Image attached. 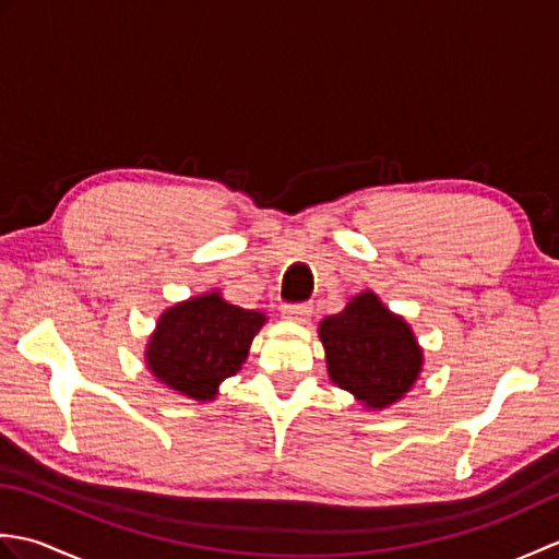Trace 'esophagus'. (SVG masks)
<instances>
[{
  "label": "esophagus",
  "instance_id": "obj_1",
  "mask_svg": "<svg viewBox=\"0 0 559 559\" xmlns=\"http://www.w3.org/2000/svg\"><path fill=\"white\" fill-rule=\"evenodd\" d=\"M310 314H312V305H286L283 307V317L286 319H290V322H300V324H305L307 319H310Z\"/></svg>",
  "mask_w": 559,
  "mask_h": 559
}]
</instances>
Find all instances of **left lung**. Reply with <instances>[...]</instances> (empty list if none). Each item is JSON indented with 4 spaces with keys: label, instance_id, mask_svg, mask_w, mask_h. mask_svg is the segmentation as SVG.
Instances as JSON below:
<instances>
[{
    "label": "left lung",
    "instance_id": "obj_1",
    "mask_svg": "<svg viewBox=\"0 0 559 559\" xmlns=\"http://www.w3.org/2000/svg\"><path fill=\"white\" fill-rule=\"evenodd\" d=\"M331 382L370 408H386L415 384L423 350L411 326L391 314L372 290L319 324Z\"/></svg>",
    "mask_w": 559,
    "mask_h": 559
}]
</instances>
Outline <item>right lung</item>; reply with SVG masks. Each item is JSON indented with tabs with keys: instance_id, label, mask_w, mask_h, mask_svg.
<instances>
[{
	"instance_id": "right-lung-1",
	"label": "right lung",
	"mask_w": 559,
	"mask_h": 559,
	"mask_svg": "<svg viewBox=\"0 0 559 559\" xmlns=\"http://www.w3.org/2000/svg\"><path fill=\"white\" fill-rule=\"evenodd\" d=\"M264 322V312L225 302L216 290L189 298L160 314L146 365L165 386L211 401L223 379L240 370Z\"/></svg>"
}]
</instances>
